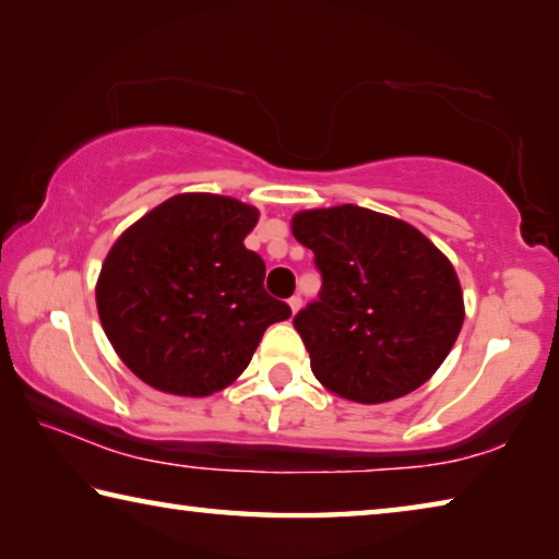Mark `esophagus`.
<instances>
[{
	"label": "esophagus",
	"mask_w": 559,
	"mask_h": 559,
	"mask_svg": "<svg viewBox=\"0 0 559 559\" xmlns=\"http://www.w3.org/2000/svg\"><path fill=\"white\" fill-rule=\"evenodd\" d=\"M300 296H293V298H288V308H290V313L293 316H296L298 313V310H300Z\"/></svg>",
	"instance_id": "1"
}]
</instances>
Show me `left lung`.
<instances>
[{"label": "left lung", "mask_w": 559, "mask_h": 559, "mask_svg": "<svg viewBox=\"0 0 559 559\" xmlns=\"http://www.w3.org/2000/svg\"><path fill=\"white\" fill-rule=\"evenodd\" d=\"M290 231L323 273L320 300L293 320L316 380L357 404L400 400L431 380L466 316L456 269L437 246L357 204L296 212Z\"/></svg>", "instance_id": "obj_1"}]
</instances>
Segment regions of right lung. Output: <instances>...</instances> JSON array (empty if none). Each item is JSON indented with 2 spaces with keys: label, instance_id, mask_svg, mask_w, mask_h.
I'll list each match as a JSON object with an SVG mask.
<instances>
[{
  "label": "right lung",
  "instance_id": "right-lung-1",
  "mask_svg": "<svg viewBox=\"0 0 559 559\" xmlns=\"http://www.w3.org/2000/svg\"><path fill=\"white\" fill-rule=\"evenodd\" d=\"M259 210L210 192L175 194L110 246L96 283L100 325L155 390L210 396L236 382L266 328L290 318L243 246Z\"/></svg>",
  "mask_w": 559,
  "mask_h": 559
}]
</instances>
